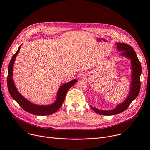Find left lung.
<instances>
[{
  "instance_id": "1",
  "label": "left lung",
  "mask_w": 150,
  "mask_h": 150,
  "mask_svg": "<svg viewBox=\"0 0 150 150\" xmlns=\"http://www.w3.org/2000/svg\"><path fill=\"white\" fill-rule=\"evenodd\" d=\"M117 49L120 52V56L129 59L131 61V84L129 93L125 100L122 103L118 104L115 108L109 110H102L91 106L96 113L103 115H112L121 113L125 111L129 106L131 102L134 100L139 93L140 88V78L142 74V67L140 62L137 58L136 52L132 47L125 43H115Z\"/></svg>"
}]
</instances>
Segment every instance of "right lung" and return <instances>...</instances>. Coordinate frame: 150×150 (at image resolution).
Wrapping results in <instances>:
<instances>
[{
    "instance_id": "right-lung-1",
    "label": "right lung",
    "mask_w": 150,
    "mask_h": 150,
    "mask_svg": "<svg viewBox=\"0 0 150 150\" xmlns=\"http://www.w3.org/2000/svg\"><path fill=\"white\" fill-rule=\"evenodd\" d=\"M21 45L22 44L19 46L16 53L13 56L10 62L8 69L7 85L10 96L22 109L29 113L36 115H48L53 114L55 112H57L62 105L67 91L74 84H75L78 80L76 79H74L62 84L59 88L57 93L56 100L50 105H37L30 101L24 97L22 96L18 91L13 78V66L17 55L19 52Z\"/></svg>"
}]
</instances>
